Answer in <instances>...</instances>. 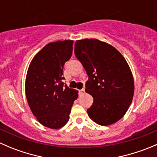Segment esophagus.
I'll use <instances>...</instances> for the list:
<instances>
[{"instance_id":"34e87169","label":"esophagus","mask_w":157,"mask_h":157,"mask_svg":"<svg viewBox=\"0 0 157 157\" xmlns=\"http://www.w3.org/2000/svg\"><path fill=\"white\" fill-rule=\"evenodd\" d=\"M80 93L83 94V93H85V88H83V89H82V90H80Z\"/></svg>"}]
</instances>
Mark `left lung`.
Returning a JSON list of instances; mask_svg holds the SVG:
<instances>
[{
	"instance_id": "1",
	"label": "left lung",
	"mask_w": 157,
	"mask_h": 157,
	"mask_svg": "<svg viewBox=\"0 0 157 157\" xmlns=\"http://www.w3.org/2000/svg\"><path fill=\"white\" fill-rule=\"evenodd\" d=\"M74 54L89 77L85 91L93 98L89 117L100 125L114 124L124 116L134 96L127 61L116 48L96 39L77 40Z\"/></svg>"
}]
</instances>
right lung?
Masks as SVG:
<instances>
[{
	"instance_id": "add662e5",
	"label": "right lung",
	"mask_w": 157,
	"mask_h": 157,
	"mask_svg": "<svg viewBox=\"0 0 157 157\" xmlns=\"http://www.w3.org/2000/svg\"><path fill=\"white\" fill-rule=\"evenodd\" d=\"M73 40L50 42L32 60L25 83L26 99L38 121L45 127L58 129L68 121L78 92L64 86L63 69L71 58Z\"/></svg>"
}]
</instances>
